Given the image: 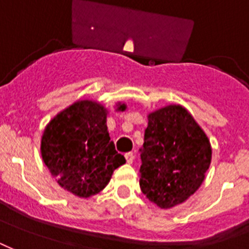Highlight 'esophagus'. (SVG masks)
<instances>
[{
	"instance_id": "34e87169",
	"label": "esophagus",
	"mask_w": 249,
	"mask_h": 249,
	"mask_svg": "<svg viewBox=\"0 0 249 249\" xmlns=\"http://www.w3.org/2000/svg\"><path fill=\"white\" fill-rule=\"evenodd\" d=\"M125 160H126V163L132 164L134 161V155H133V152H128V154H125Z\"/></svg>"
}]
</instances>
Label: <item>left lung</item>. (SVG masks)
I'll use <instances>...</instances> for the list:
<instances>
[{
	"instance_id": "1",
	"label": "left lung",
	"mask_w": 249,
	"mask_h": 249,
	"mask_svg": "<svg viewBox=\"0 0 249 249\" xmlns=\"http://www.w3.org/2000/svg\"><path fill=\"white\" fill-rule=\"evenodd\" d=\"M147 120L141 148V190L160 208H173L204 181L212 160L211 142L181 105L155 109Z\"/></svg>"
}]
</instances>
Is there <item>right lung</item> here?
<instances>
[{"label": "right lung", "instance_id": "right-lung-1", "mask_svg": "<svg viewBox=\"0 0 249 249\" xmlns=\"http://www.w3.org/2000/svg\"><path fill=\"white\" fill-rule=\"evenodd\" d=\"M126 105L117 102L116 111ZM108 109L80 99L56 113L41 137V156L55 181L79 197H90L108 185L113 170L125 163L107 130Z\"/></svg>", "mask_w": 249, "mask_h": 249}]
</instances>
